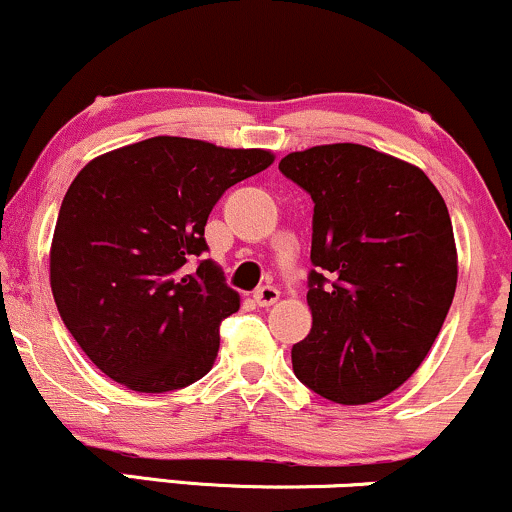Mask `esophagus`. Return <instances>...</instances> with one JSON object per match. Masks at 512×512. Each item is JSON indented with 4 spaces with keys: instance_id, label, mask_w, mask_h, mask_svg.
<instances>
[{
    "instance_id": "esophagus-1",
    "label": "esophagus",
    "mask_w": 512,
    "mask_h": 512,
    "mask_svg": "<svg viewBox=\"0 0 512 512\" xmlns=\"http://www.w3.org/2000/svg\"><path fill=\"white\" fill-rule=\"evenodd\" d=\"M279 301V289L276 286H262V289L255 291V303L260 305V308H269V305H274Z\"/></svg>"
}]
</instances>
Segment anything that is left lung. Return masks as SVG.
<instances>
[{
  "label": "left lung",
  "instance_id": "1",
  "mask_svg": "<svg viewBox=\"0 0 512 512\" xmlns=\"http://www.w3.org/2000/svg\"><path fill=\"white\" fill-rule=\"evenodd\" d=\"M279 170L315 204L313 327L293 344V373L330 402H378L421 366L450 310L448 207L424 170L361 144L293 151Z\"/></svg>",
  "mask_w": 512,
  "mask_h": 512
}]
</instances>
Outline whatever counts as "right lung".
I'll use <instances>...</instances> for the list:
<instances>
[{"label":"right lung","mask_w":512,"mask_h":512,"mask_svg":"<svg viewBox=\"0 0 512 512\" xmlns=\"http://www.w3.org/2000/svg\"><path fill=\"white\" fill-rule=\"evenodd\" d=\"M274 163L272 151L151 137L81 168L57 216L50 286L84 354L134 392L204 378L219 325L240 308L221 267L199 260L223 192Z\"/></svg>","instance_id":"add662e5"}]
</instances>
